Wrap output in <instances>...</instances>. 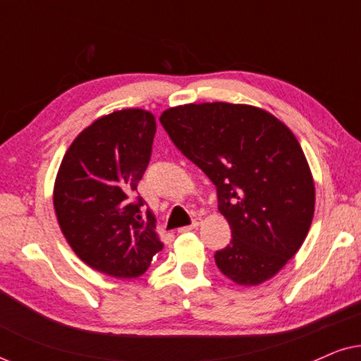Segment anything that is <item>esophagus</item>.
I'll return each instance as SVG.
<instances>
[{
    "label": "esophagus",
    "instance_id": "obj_1",
    "mask_svg": "<svg viewBox=\"0 0 361 361\" xmlns=\"http://www.w3.org/2000/svg\"><path fill=\"white\" fill-rule=\"evenodd\" d=\"M200 224H202V220H200V219H194V220H192V224H190V225L182 226V228H179V231H190V230H195L197 226H199Z\"/></svg>",
    "mask_w": 361,
    "mask_h": 361
}]
</instances>
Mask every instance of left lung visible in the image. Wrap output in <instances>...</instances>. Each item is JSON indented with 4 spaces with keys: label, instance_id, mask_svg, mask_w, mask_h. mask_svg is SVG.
I'll use <instances>...</instances> for the list:
<instances>
[{
    "label": "left lung",
    "instance_id": "8db88e82",
    "mask_svg": "<svg viewBox=\"0 0 361 361\" xmlns=\"http://www.w3.org/2000/svg\"><path fill=\"white\" fill-rule=\"evenodd\" d=\"M177 149L216 187L231 241L215 253L226 278L256 286L304 243L315 189L302 147L278 118L250 105L200 103L159 118Z\"/></svg>",
    "mask_w": 361,
    "mask_h": 361
}]
</instances>
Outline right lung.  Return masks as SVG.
<instances>
[{
	"mask_svg": "<svg viewBox=\"0 0 361 361\" xmlns=\"http://www.w3.org/2000/svg\"><path fill=\"white\" fill-rule=\"evenodd\" d=\"M154 135L149 111H113L75 137L59 169L54 209L62 233L83 263L113 278L145 274L162 250L137 195Z\"/></svg>",
	"mask_w": 361,
	"mask_h": 361,
	"instance_id": "1",
	"label": "right lung"
}]
</instances>
